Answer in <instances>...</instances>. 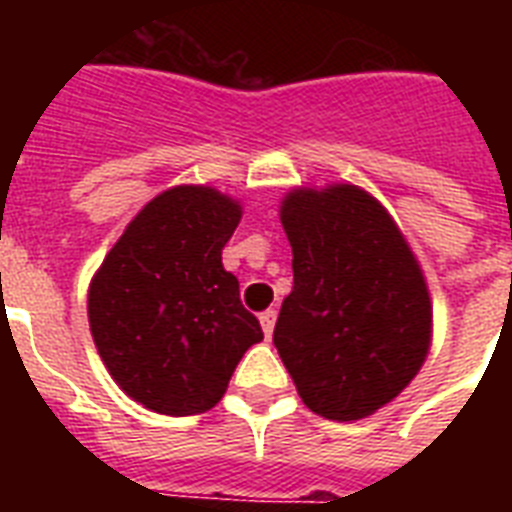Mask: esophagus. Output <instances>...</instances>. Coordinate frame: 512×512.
Listing matches in <instances>:
<instances>
[{
  "label": "esophagus",
  "instance_id": "34e87169",
  "mask_svg": "<svg viewBox=\"0 0 512 512\" xmlns=\"http://www.w3.org/2000/svg\"><path fill=\"white\" fill-rule=\"evenodd\" d=\"M260 327H263L265 337H268V340H271L273 327H276V311H273V308H268V311L260 313Z\"/></svg>",
  "mask_w": 512,
  "mask_h": 512
}]
</instances>
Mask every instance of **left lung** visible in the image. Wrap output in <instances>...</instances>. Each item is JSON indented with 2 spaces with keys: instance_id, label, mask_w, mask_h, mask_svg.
<instances>
[{
  "instance_id": "obj_1",
  "label": "left lung",
  "mask_w": 512,
  "mask_h": 512,
  "mask_svg": "<svg viewBox=\"0 0 512 512\" xmlns=\"http://www.w3.org/2000/svg\"><path fill=\"white\" fill-rule=\"evenodd\" d=\"M295 284L273 345L311 412L364 420L425 364L428 284L404 233L364 188H295L281 201Z\"/></svg>"
}]
</instances>
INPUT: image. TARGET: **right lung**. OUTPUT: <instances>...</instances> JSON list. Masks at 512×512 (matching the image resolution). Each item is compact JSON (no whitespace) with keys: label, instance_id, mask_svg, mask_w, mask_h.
<instances>
[{"label":"right lung","instance_id":"1","mask_svg":"<svg viewBox=\"0 0 512 512\" xmlns=\"http://www.w3.org/2000/svg\"><path fill=\"white\" fill-rule=\"evenodd\" d=\"M241 204L209 185H175L124 228L90 281L87 316L116 385L151 412L188 417L223 398L260 321L241 305L223 247Z\"/></svg>","mask_w":512,"mask_h":512}]
</instances>
